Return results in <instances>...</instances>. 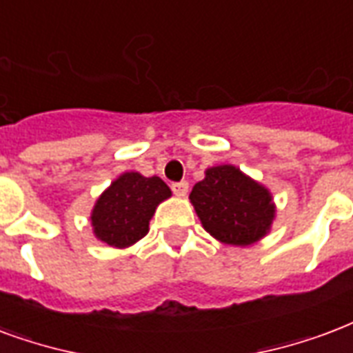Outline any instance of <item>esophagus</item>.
I'll return each mask as SVG.
<instances>
[{
	"instance_id": "obj_1",
	"label": "esophagus",
	"mask_w": 353,
	"mask_h": 353,
	"mask_svg": "<svg viewBox=\"0 0 353 353\" xmlns=\"http://www.w3.org/2000/svg\"><path fill=\"white\" fill-rule=\"evenodd\" d=\"M172 190H174V194L183 198V196H187L188 192V183L187 181H179V183H172Z\"/></svg>"
}]
</instances>
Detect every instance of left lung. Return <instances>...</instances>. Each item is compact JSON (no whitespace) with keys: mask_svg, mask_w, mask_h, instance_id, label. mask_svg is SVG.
Listing matches in <instances>:
<instances>
[{"mask_svg":"<svg viewBox=\"0 0 353 353\" xmlns=\"http://www.w3.org/2000/svg\"><path fill=\"white\" fill-rule=\"evenodd\" d=\"M203 230L222 244L252 246L272 230V192L233 165L211 166L188 196Z\"/></svg>","mask_w":353,"mask_h":353,"instance_id":"8db88e82","label":"left lung"}]
</instances>
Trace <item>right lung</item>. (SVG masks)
<instances>
[{"label":"right lung","instance_id":"1","mask_svg":"<svg viewBox=\"0 0 353 353\" xmlns=\"http://www.w3.org/2000/svg\"><path fill=\"white\" fill-rule=\"evenodd\" d=\"M172 190L161 177L123 172L105 188L90 212L94 236L112 248H129L150 231V220Z\"/></svg>","mask_w":353,"mask_h":353}]
</instances>
